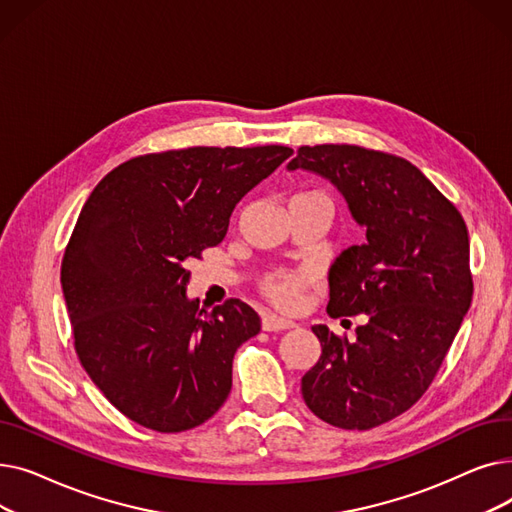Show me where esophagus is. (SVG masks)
Segmentation results:
<instances>
[{"label":"esophagus","mask_w":512,"mask_h":512,"mask_svg":"<svg viewBox=\"0 0 512 512\" xmlns=\"http://www.w3.org/2000/svg\"><path fill=\"white\" fill-rule=\"evenodd\" d=\"M261 328L265 332H284V330L297 328V324H294V321H290V319L278 317V315H265L263 321H261Z\"/></svg>","instance_id":"1"}]
</instances>
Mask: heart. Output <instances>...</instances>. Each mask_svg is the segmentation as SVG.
<instances>
[{
    "label": "heart",
    "mask_w": 512,
    "mask_h": 512,
    "mask_svg": "<svg viewBox=\"0 0 512 512\" xmlns=\"http://www.w3.org/2000/svg\"><path fill=\"white\" fill-rule=\"evenodd\" d=\"M315 278L311 267H301V270H278L267 274L261 282V290L267 299L276 303L282 309H292L299 303L303 288H307Z\"/></svg>",
    "instance_id": "1"
}]
</instances>
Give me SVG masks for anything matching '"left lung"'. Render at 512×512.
Here are the masks:
<instances>
[{
  "mask_svg": "<svg viewBox=\"0 0 512 512\" xmlns=\"http://www.w3.org/2000/svg\"><path fill=\"white\" fill-rule=\"evenodd\" d=\"M286 170L330 180L367 230L328 276L330 317L365 313L367 324L355 342L311 328L321 355L303 375V398L334 427H378L423 396L471 307L465 220L411 161L382 151L301 147Z\"/></svg>",
  "mask_w": 512,
  "mask_h": 512,
  "instance_id": "obj_1",
  "label": "left lung"
}]
</instances>
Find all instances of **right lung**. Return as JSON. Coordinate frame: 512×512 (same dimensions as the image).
Instances as JSON below:
<instances>
[{"label":"right lung","mask_w":512,"mask_h":512,"mask_svg":"<svg viewBox=\"0 0 512 512\" xmlns=\"http://www.w3.org/2000/svg\"><path fill=\"white\" fill-rule=\"evenodd\" d=\"M290 147H188L134 157L87 199L62 261L76 355L134 423L176 434L215 415L236 348L261 319L230 299L205 311L186 297L188 263L224 240L236 203Z\"/></svg>","instance_id":"right-lung-1"}]
</instances>
